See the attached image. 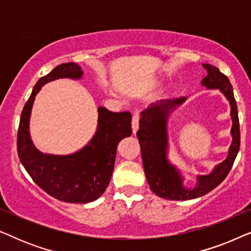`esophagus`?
I'll return each instance as SVG.
<instances>
[{
  "instance_id": "34e87169",
  "label": "esophagus",
  "mask_w": 251,
  "mask_h": 251,
  "mask_svg": "<svg viewBox=\"0 0 251 251\" xmlns=\"http://www.w3.org/2000/svg\"><path fill=\"white\" fill-rule=\"evenodd\" d=\"M131 126H132V132L136 135V132L138 131V129H139V113H138V111H136L135 113H133Z\"/></svg>"
}]
</instances>
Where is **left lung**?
Masks as SVG:
<instances>
[{"mask_svg": "<svg viewBox=\"0 0 251 251\" xmlns=\"http://www.w3.org/2000/svg\"><path fill=\"white\" fill-rule=\"evenodd\" d=\"M207 75L201 84L207 89H219L231 105L232 116V144L228 155L222 163L217 164L208 175H199L197 186L187 188L184 186V178L180 171L168 160V131L167 122L170 113L183 104L186 98H176L173 100H161L152 104L142 112L139 120V130L137 131L144 171L150 188L157 197L167 200L185 201L200 198L217 187L225 179L232 169L233 163L240 149V126L236 101L233 95L232 84L228 77L210 64H202Z\"/></svg>", "mask_w": 251, "mask_h": 251, "instance_id": "8db88e82", "label": "left lung"}]
</instances>
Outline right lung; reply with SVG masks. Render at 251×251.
<instances>
[{"mask_svg": "<svg viewBox=\"0 0 251 251\" xmlns=\"http://www.w3.org/2000/svg\"><path fill=\"white\" fill-rule=\"evenodd\" d=\"M82 75L77 64L65 63L41 77L24 106L17 136L20 162L32 179L52 198L68 203H88L101 197L111 181L118 144L132 133L129 112L114 113L98 107L97 130L83 149L68 155H54L34 146L29 119L35 96L48 82L64 77L78 80Z\"/></svg>", "mask_w": 251, "mask_h": 251, "instance_id": "1", "label": "right lung"}]
</instances>
